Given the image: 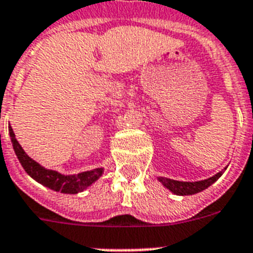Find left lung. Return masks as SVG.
Masks as SVG:
<instances>
[{
    "label": "left lung",
    "mask_w": 253,
    "mask_h": 253,
    "mask_svg": "<svg viewBox=\"0 0 253 253\" xmlns=\"http://www.w3.org/2000/svg\"><path fill=\"white\" fill-rule=\"evenodd\" d=\"M221 175H222V171H219L208 179L199 180V182H179V180L169 179V178H164V176H160L159 180L166 188H169L173 194L184 196V195H194L201 192L205 188H208L211 184L214 183Z\"/></svg>",
    "instance_id": "1"
}]
</instances>
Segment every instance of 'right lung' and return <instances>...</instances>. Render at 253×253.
Listing matches in <instances>:
<instances>
[{
    "instance_id": "1",
    "label": "right lung",
    "mask_w": 253,
    "mask_h": 253,
    "mask_svg": "<svg viewBox=\"0 0 253 253\" xmlns=\"http://www.w3.org/2000/svg\"><path fill=\"white\" fill-rule=\"evenodd\" d=\"M9 133L16 157L23 166V169L27 171V174L50 190L59 191L62 194H78V192L85 190L92 183H94L102 175L104 169L101 168L93 169L91 171L79 173L77 175H62L54 170L45 169L31 157H28V155L23 151V148L20 147V144L15 139V133H14L11 126H9Z\"/></svg>"
}]
</instances>
